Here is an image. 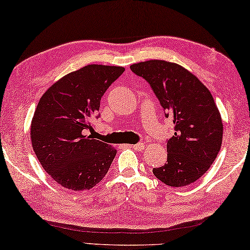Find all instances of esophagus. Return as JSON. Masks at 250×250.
<instances>
[{"instance_id":"34e87169","label":"esophagus","mask_w":250,"mask_h":250,"mask_svg":"<svg viewBox=\"0 0 250 250\" xmlns=\"http://www.w3.org/2000/svg\"><path fill=\"white\" fill-rule=\"evenodd\" d=\"M129 148H134L135 150H143L145 148V145L144 144H135V145H126Z\"/></svg>"}]
</instances>
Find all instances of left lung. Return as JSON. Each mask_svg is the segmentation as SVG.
<instances>
[{"instance_id": "8db88e82", "label": "left lung", "mask_w": 250, "mask_h": 250, "mask_svg": "<svg viewBox=\"0 0 250 250\" xmlns=\"http://www.w3.org/2000/svg\"><path fill=\"white\" fill-rule=\"evenodd\" d=\"M130 70L149 83L174 124L167 163L152 172L170 187L191 185L208 171L222 146V117L211 92L193 73L169 61H144Z\"/></svg>"}]
</instances>
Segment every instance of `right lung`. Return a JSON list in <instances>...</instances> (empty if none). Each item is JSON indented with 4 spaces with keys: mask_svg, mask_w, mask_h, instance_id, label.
<instances>
[{
    "mask_svg": "<svg viewBox=\"0 0 250 250\" xmlns=\"http://www.w3.org/2000/svg\"><path fill=\"white\" fill-rule=\"evenodd\" d=\"M124 71L116 65L87 64L61 78L39 100L30 125L33 149L58 185L90 190L107 173L116 149L84 133L92 129L90 121L99 113L105 91Z\"/></svg>",
    "mask_w": 250,
    "mask_h": 250,
    "instance_id": "1",
    "label": "right lung"
}]
</instances>
